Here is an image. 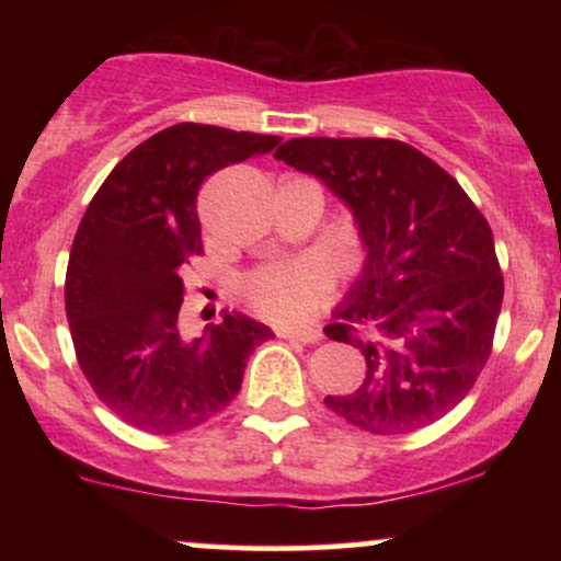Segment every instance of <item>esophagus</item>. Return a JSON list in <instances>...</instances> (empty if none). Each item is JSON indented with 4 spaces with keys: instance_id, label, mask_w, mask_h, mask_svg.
Here are the masks:
<instances>
[{
    "instance_id": "34e87169",
    "label": "esophagus",
    "mask_w": 561,
    "mask_h": 561,
    "mask_svg": "<svg viewBox=\"0 0 561 561\" xmlns=\"http://www.w3.org/2000/svg\"><path fill=\"white\" fill-rule=\"evenodd\" d=\"M279 337L295 340V343L313 345V343H319V340H321V332L313 330V327H308V330H285V332H279Z\"/></svg>"
}]
</instances>
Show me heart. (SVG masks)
<instances>
[{
    "label": "heart",
    "instance_id": "b5f03b06",
    "mask_svg": "<svg viewBox=\"0 0 561 561\" xmlns=\"http://www.w3.org/2000/svg\"><path fill=\"white\" fill-rule=\"evenodd\" d=\"M242 293L259 317L274 324H298L324 300L327 276L317 263H268L244 276Z\"/></svg>",
    "mask_w": 561,
    "mask_h": 561
}]
</instances>
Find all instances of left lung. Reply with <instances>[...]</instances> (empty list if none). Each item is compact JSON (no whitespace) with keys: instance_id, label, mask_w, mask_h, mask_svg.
Here are the masks:
<instances>
[{"instance_id":"1","label":"left lung","mask_w":561,"mask_h":561,"mask_svg":"<svg viewBox=\"0 0 561 561\" xmlns=\"http://www.w3.org/2000/svg\"><path fill=\"white\" fill-rule=\"evenodd\" d=\"M276 160L351 208L366 261L324 334L358 347L362 385L324 403L375 435L427 427L491 356L504 276L493 231L450 173L398 139H289Z\"/></svg>"}]
</instances>
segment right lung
Returning <instances> with one entry per match:
<instances>
[{"mask_svg":"<svg viewBox=\"0 0 561 561\" xmlns=\"http://www.w3.org/2000/svg\"><path fill=\"white\" fill-rule=\"evenodd\" d=\"M279 137L176 124L111 171L83 214L66 274V311L83 377L131 427L173 435L234 401L248 356L274 332L224 311L203 337L182 340L184 266L203 253L199 184L266 156Z\"/></svg>","mask_w":561,"mask_h":561,"instance_id":"right-lung-1","label":"right lung"}]
</instances>
